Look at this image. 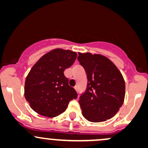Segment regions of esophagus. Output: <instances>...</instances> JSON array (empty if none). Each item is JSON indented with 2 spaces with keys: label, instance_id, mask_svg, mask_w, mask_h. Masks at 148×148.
Returning <instances> with one entry per match:
<instances>
[{
  "label": "esophagus",
  "instance_id": "34e87169",
  "mask_svg": "<svg viewBox=\"0 0 148 148\" xmlns=\"http://www.w3.org/2000/svg\"><path fill=\"white\" fill-rule=\"evenodd\" d=\"M74 89H75V90H76V91L79 92V86H76L74 87Z\"/></svg>",
  "mask_w": 148,
  "mask_h": 148
}]
</instances>
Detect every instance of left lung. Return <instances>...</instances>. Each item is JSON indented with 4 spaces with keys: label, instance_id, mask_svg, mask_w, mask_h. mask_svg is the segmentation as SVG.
<instances>
[{
    "label": "left lung",
    "instance_id": "obj_1",
    "mask_svg": "<svg viewBox=\"0 0 148 148\" xmlns=\"http://www.w3.org/2000/svg\"><path fill=\"white\" fill-rule=\"evenodd\" d=\"M77 59L88 79L86 89L79 100L83 116L91 122L111 119L124 103L122 74L112 62L102 55L79 53Z\"/></svg>",
    "mask_w": 148,
    "mask_h": 148
}]
</instances>
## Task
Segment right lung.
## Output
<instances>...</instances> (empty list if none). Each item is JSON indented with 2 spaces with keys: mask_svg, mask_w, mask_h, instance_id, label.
Here are the masks:
<instances>
[{
  "mask_svg": "<svg viewBox=\"0 0 148 148\" xmlns=\"http://www.w3.org/2000/svg\"><path fill=\"white\" fill-rule=\"evenodd\" d=\"M77 57L75 52L57 48L42 56L31 69L26 78L24 96L36 112L55 117L77 98V92L64 74Z\"/></svg>",
  "mask_w": 148,
  "mask_h": 148,
  "instance_id": "right-lung-1",
  "label": "right lung"
}]
</instances>
